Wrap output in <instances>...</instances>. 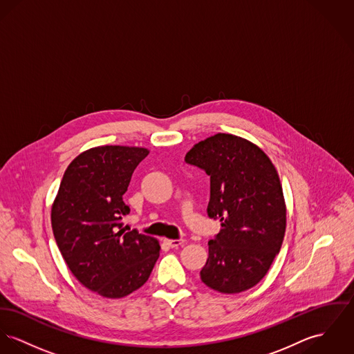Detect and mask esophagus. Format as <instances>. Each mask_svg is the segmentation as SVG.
I'll list each match as a JSON object with an SVG mask.
<instances>
[{
  "label": "esophagus",
  "instance_id": "esophagus-1",
  "mask_svg": "<svg viewBox=\"0 0 354 354\" xmlns=\"http://www.w3.org/2000/svg\"><path fill=\"white\" fill-rule=\"evenodd\" d=\"M163 242H165L167 246L173 248V249H177V248H180V246H184V243H185L184 239H165Z\"/></svg>",
  "mask_w": 354,
  "mask_h": 354
}]
</instances>
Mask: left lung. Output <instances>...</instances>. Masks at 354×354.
Here are the masks:
<instances>
[{"instance_id": "1", "label": "left lung", "mask_w": 354, "mask_h": 354, "mask_svg": "<svg viewBox=\"0 0 354 354\" xmlns=\"http://www.w3.org/2000/svg\"><path fill=\"white\" fill-rule=\"evenodd\" d=\"M185 162L209 176L207 212L222 225L208 242L201 281L221 293L253 288L286 235L287 207L274 165L257 145L221 132L196 143Z\"/></svg>"}]
</instances>
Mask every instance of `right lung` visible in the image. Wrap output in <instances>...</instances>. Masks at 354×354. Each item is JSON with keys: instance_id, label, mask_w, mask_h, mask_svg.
I'll return each instance as SVG.
<instances>
[{"instance_id": "right-lung-1", "label": "right lung", "mask_w": 354, "mask_h": 354, "mask_svg": "<svg viewBox=\"0 0 354 354\" xmlns=\"http://www.w3.org/2000/svg\"><path fill=\"white\" fill-rule=\"evenodd\" d=\"M145 147L98 146L75 157L64 171L51 208V225L68 269L88 290L120 299L139 290L160 257V242L122 216L131 176L149 156Z\"/></svg>"}]
</instances>
